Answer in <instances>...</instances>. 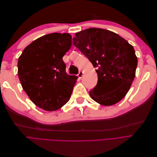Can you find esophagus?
Masks as SVG:
<instances>
[{"mask_svg":"<svg viewBox=\"0 0 157 157\" xmlns=\"http://www.w3.org/2000/svg\"><path fill=\"white\" fill-rule=\"evenodd\" d=\"M82 76H83V72H82V71H80V72L78 73V77L80 78H81L82 77Z\"/></svg>","mask_w":157,"mask_h":157,"instance_id":"esophagus-1","label":"esophagus"}]
</instances>
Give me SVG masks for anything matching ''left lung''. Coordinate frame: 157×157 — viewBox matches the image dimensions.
<instances>
[{
    "label": "left lung",
    "instance_id": "1",
    "mask_svg": "<svg viewBox=\"0 0 157 157\" xmlns=\"http://www.w3.org/2000/svg\"><path fill=\"white\" fill-rule=\"evenodd\" d=\"M73 43L98 69V84L89 92L90 97L105 106L120 101L136 76L137 59L133 46L117 33L99 28L76 33ZM111 86L117 89L103 91L104 87Z\"/></svg>",
    "mask_w": 157,
    "mask_h": 157
}]
</instances>
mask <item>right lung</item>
<instances>
[{
    "label": "right lung",
    "mask_w": 157,
    "mask_h": 157,
    "mask_svg": "<svg viewBox=\"0 0 157 157\" xmlns=\"http://www.w3.org/2000/svg\"><path fill=\"white\" fill-rule=\"evenodd\" d=\"M71 44L69 33H51L31 42L18 59L23 89L33 103L45 111L60 109L72 94L77 77L67 74L62 59Z\"/></svg>",
    "instance_id": "obj_1"
}]
</instances>
